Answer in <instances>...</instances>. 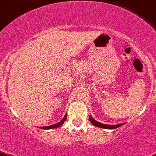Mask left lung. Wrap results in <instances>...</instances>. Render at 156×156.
Instances as JSON below:
<instances>
[{"label": "left lung", "mask_w": 156, "mask_h": 156, "mask_svg": "<svg viewBox=\"0 0 156 156\" xmlns=\"http://www.w3.org/2000/svg\"><path fill=\"white\" fill-rule=\"evenodd\" d=\"M89 120L91 122V124L93 126H96V127H99V128H105V129H115V128H119V127L123 126L125 123H121V124H118V125H113V126H111V125H106V124H103V123L98 122V121H96L95 119L92 118L91 115H89Z\"/></svg>", "instance_id": "obj_1"}]
</instances>
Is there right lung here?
<instances>
[{
  "instance_id": "right-lung-1",
  "label": "right lung",
  "mask_w": 156,
  "mask_h": 156,
  "mask_svg": "<svg viewBox=\"0 0 156 156\" xmlns=\"http://www.w3.org/2000/svg\"><path fill=\"white\" fill-rule=\"evenodd\" d=\"M67 119V114H65V115L64 116V118L62 119V120H61L60 122H58V123H56V124L55 125H52V126H44V127H40V128H41V129H52V128H58V127L62 126V125L63 124L64 122H65V119Z\"/></svg>"
}]
</instances>
